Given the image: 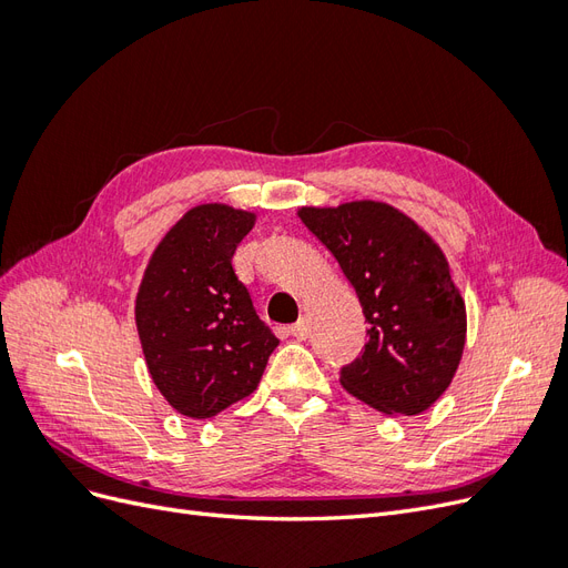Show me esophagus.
Here are the masks:
<instances>
[{
	"instance_id": "34e87169",
	"label": "esophagus",
	"mask_w": 568,
	"mask_h": 568,
	"mask_svg": "<svg viewBox=\"0 0 568 568\" xmlns=\"http://www.w3.org/2000/svg\"><path fill=\"white\" fill-rule=\"evenodd\" d=\"M288 332H291V336H296L298 341H305L307 336H311V322H307V320L303 317V320H298L296 324H291Z\"/></svg>"
}]
</instances>
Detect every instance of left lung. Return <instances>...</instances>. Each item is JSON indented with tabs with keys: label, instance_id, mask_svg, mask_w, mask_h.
I'll use <instances>...</instances> for the list:
<instances>
[{
	"label": "left lung",
	"instance_id": "8db88e82",
	"mask_svg": "<svg viewBox=\"0 0 568 568\" xmlns=\"http://www.w3.org/2000/svg\"><path fill=\"white\" fill-rule=\"evenodd\" d=\"M353 284L369 341L341 386L384 415H422L450 386L467 341V307L448 257L384 201L298 209Z\"/></svg>",
	"mask_w": 568,
	"mask_h": 568
}]
</instances>
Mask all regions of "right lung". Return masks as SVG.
<instances>
[{
	"label": "right lung",
	"mask_w": 568,
	"mask_h": 568,
	"mask_svg": "<svg viewBox=\"0 0 568 568\" xmlns=\"http://www.w3.org/2000/svg\"><path fill=\"white\" fill-rule=\"evenodd\" d=\"M253 225L251 211L194 205L151 253L136 291L134 322L149 374L184 417L209 419L244 400L280 346L232 267Z\"/></svg>",
	"instance_id": "right-lung-1"
}]
</instances>
